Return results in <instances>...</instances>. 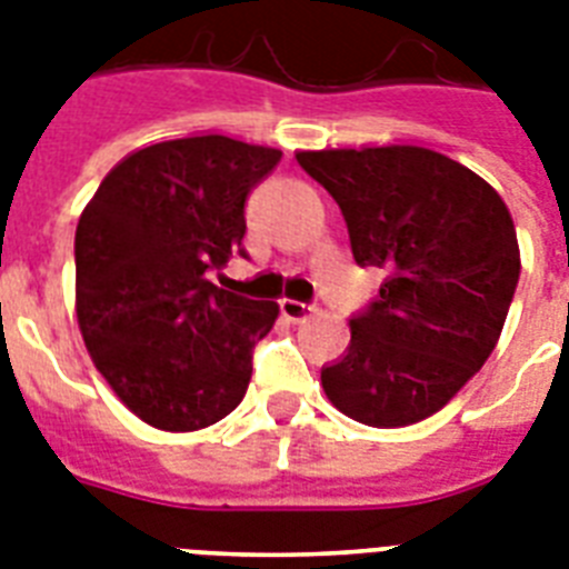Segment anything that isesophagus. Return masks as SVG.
Wrapping results in <instances>:
<instances>
[{
  "instance_id": "1",
  "label": "esophagus",
  "mask_w": 569,
  "mask_h": 569,
  "mask_svg": "<svg viewBox=\"0 0 569 569\" xmlns=\"http://www.w3.org/2000/svg\"><path fill=\"white\" fill-rule=\"evenodd\" d=\"M280 312H283L289 321H303L312 316V307L310 303L292 301V298H283V301H280Z\"/></svg>"
}]
</instances>
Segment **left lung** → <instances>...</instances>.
<instances>
[{"label":"left lung","instance_id":"left-lung-1","mask_svg":"<svg viewBox=\"0 0 569 569\" xmlns=\"http://www.w3.org/2000/svg\"><path fill=\"white\" fill-rule=\"evenodd\" d=\"M298 164L342 209L357 266L387 271L351 319L330 405L355 422L405 428L458 396L493 355L520 280V244L499 191L416 144L301 150Z\"/></svg>","mask_w":569,"mask_h":569}]
</instances>
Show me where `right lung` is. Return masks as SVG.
<instances>
[{
  "label": "right lung",
  "mask_w": 569,
  "mask_h": 569,
  "mask_svg": "<svg viewBox=\"0 0 569 569\" xmlns=\"http://www.w3.org/2000/svg\"><path fill=\"white\" fill-rule=\"evenodd\" d=\"M280 150L227 136L159 141L100 182L76 227V319L114 396L159 431H200L244 398L274 301L214 286L244 200Z\"/></svg>",
  "instance_id": "obj_1"
}]
</instances>
